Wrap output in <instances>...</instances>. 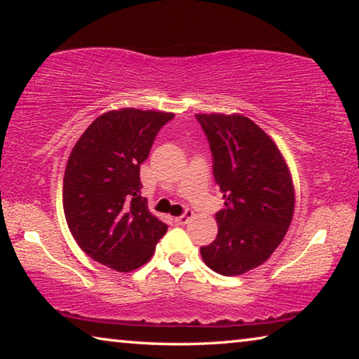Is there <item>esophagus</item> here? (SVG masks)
I'll list each match as a JSON object with an SVG mask.
<instances>
[{"mask_svg":"<svg viewBox=\"0 0 359 359\" xmlns=\"http://www.w3.org/2000/svg\"><path fill=\"white\" fill-rule=\"evenodd\" d=\"M193 217V212L191 210H187L184 215H180V217H175V223L177 224H187L188 222H190V218Z\"/></svg>","mask_w":359,"mask_h":359,"instance_id":"obj_1","label":"esophagus"}]
</instances>
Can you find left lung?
<instances>
[{"label": "left lung", "instance_id": "8db88e82", "mask_svg": "<svg viewBox=\"0 0 359 359\" xmlns=\"http://www.w3.org/2000/svg\"><path fill=\"white\" fill-rule=\"evenodd\" d=\"M224 199L218 234L201 257L222 276H241L269 259L293 220L294 185L271 136L241 114H196Z\"/></svg>", "mask_w": 359, "mask_h": 359}]
</instances>
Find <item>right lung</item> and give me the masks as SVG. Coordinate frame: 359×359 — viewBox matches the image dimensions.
I'll use <instances>...</instances> for the list:
<instances>
[{"mask_svg": "<svg viewBox=\"0 0 359 359\" xmlns=\"http://www.w3.org/2000/svg\"><path fill=\"white\" fill-rule=\"evenodd\" d=\"M172 112L125 107L100 115L71 150L63 209L77 245L102 266L130 272L147 263L168 224L141 196L139 169Z\"/></svg>", "mask_w": 359, "mask_h": 359, "instance_id": "right-lung-1", "label": "right lung"}]
</instances>
